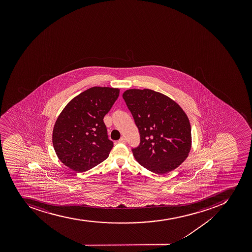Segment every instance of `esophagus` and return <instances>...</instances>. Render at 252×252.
<instances>
[{"label":"esophagus","mask_w":252,"mask_h":252,"mask_svg":"<svg viewBox=\"0 0 252 252\" xmlns=\"http://www.w3.org/2000/svg\"><path fill=\"white\" fill-rule=\"evenodd\" d=\"M118 143H126V140L125 138H123V137H122V138L118 140Z\"/></svg>","instance_id":"obj_1"}]
</instances>
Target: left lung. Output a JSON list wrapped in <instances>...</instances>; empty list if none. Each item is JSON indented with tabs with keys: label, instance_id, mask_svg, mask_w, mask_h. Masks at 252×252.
Masks as SVG:
<instances>
[{
	"label": "left lung",
	"instance_id": "1",
	"mask_svg": "<svg viewBox=\"0 0 252 252\" xmlns=\"http://www.w3.org/2000/svg\"><path fill=\"white\" fill-rule=\"evenodd\" d=\"M123 97L140 134V144L132 150L136 160L156 174L176 169L191 150L187 114L175 100L152 89H128Z\"/></svg>",
	"mask_w": 252,
	"mask_h": 252
}]
</instances>
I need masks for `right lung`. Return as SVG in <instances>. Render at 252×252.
I'll list each match as a JSON object with an SVG mask.
<instances>
[{"instance_id":"obj_1","label":"right lung","mask_w":252,"mask_h":252,"mask_svg":"<svg viewBox=\"0 0 252 252\" xmlns=\"http://www.w3.org/2000/svg\"><path fill=\"white\" fill-rule=\"evenodd\" d=\"M120 89L93 87L71 99L56 119L52 143L65 166L86 172L106 159L114 147L103 118L119 96Z\"/></svg>"}]
</instances>
